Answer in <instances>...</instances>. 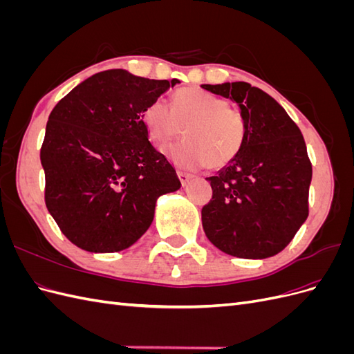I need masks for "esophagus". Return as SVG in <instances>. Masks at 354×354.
<instances>
[{
	"label": "esophagus",
	"instance_id": "obj_1",
	"mask_svg": "<svg viewBox=\"0 0 354 354\" xmlns=\"http://www.w3.org/2000/svg\"><path fill=\"white\" fill-rule=\"evenodd\" d=\"M177 176H178V178H180V181H181V185H183V186L187 185L189 180H190L192 177H194L190 173H187V171H181V169L177 171Z\"/></svg>",
	"mask_w": 354,
	"mask_h": 354
}]
</instances>
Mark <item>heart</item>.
Wrapping results in <instances>:
<instances>
[{
    "mask_svg": "<svg viewBox=\"0 0 354 354\" xmlns=\"http://www.w3.org/2000/svg\"><path fill=\"white\" fill-rule=\"evenodd\" d=\"M151 140L165 149L181 136L185 142L168 153L181 167L207 165L217 171L232 164L242 151L248 134L243 113L227 99L207 90L189 87L176 91L171 106L162 99L149 103L142 113Z\"/></svg>",
    "mask_w": 354,
    "mask_h": 354,
    "instance_id": "heart-1",
    "label": "heart"
}]
</instances>
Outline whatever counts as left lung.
<instances>
[{
  "instance_id": "left-lung-1",
  "label": "left lung",
  "mask_w": 354,
  "mask_h": 354,
  "mask_svg": "<svg viewBox=\"0 0 354 354\" xmlns=\"http://www.w3.org/2000/svg\"><path fill=\"white\" fill-rule=\"evenodd\" d=\"M202 88L236 102L248 122L239 155L207 178L212 198L202 208L203 230L233 257H272L292 241L308 216L312 162L304 137L279 103L248 82Z\"/></svg>"
}]
</instances>
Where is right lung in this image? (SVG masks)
Listing matches in <instances>:
<instances>
[{
	"instance_id": "1",
	"label": "right lung",
	"mask_w": 354,
	"mask_h": 354,
	"mask_svg": "<svg viewBox=\"0 0 354 354\" xmlns=\"http://www.w3.org/2000/svg\"><path fill=\"white\" fill-rule=\"evenodd\" d=\"M177 82L104 71L51 111L39 153L44 199L62 233L80 248H128L151 226L156 199L180 189L142 120L146 106Z\"/></svg>"
}]
</instances>
